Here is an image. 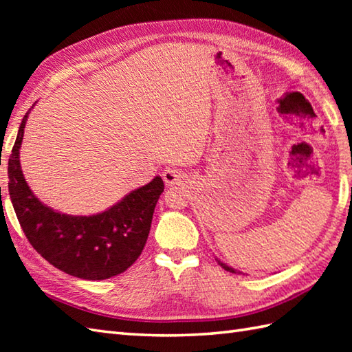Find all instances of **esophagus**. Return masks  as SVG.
Wrapping results in <instances>:
<instances>
[{
  "mask_svg": "<svg viewBox=\"0 0 352 352\" xmlns=\"http://www.w3.org/2000/svg\"><path fill=\"white\" fill-rule=\"evenodd\" d=\"M163 180L168 186H177V184H184V174L182 170L174 169V168H166L163 170Z\"/></svg>",
  "mask_w": 352,
  "mask_h": 352,
  "instance_id": "34e87169",
  "label": "esophagus"
}]
</instances>
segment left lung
Instances as JSON below:
<instances>
[{
    "mask_svg": "<svg viewBox=\"0 0 352 352\" xmlns=\"http://www.w3.org/2000/svg\"><path fill=\"white\" fill-rule=\"evenodd\" d=\"M216 261H218V263H219L223 269H226V271H228V272H233V274H243V272H241V271H237V269L228 266L227 263H223V261H222V260H219L218 257H216ZM243 275H246V274H243Z\"/></svg>",
    "mask_w": 352,
    "mask_h": 352,
    "instance_id": "8db88e82",
    "label": "left lung"
}]
</instances>
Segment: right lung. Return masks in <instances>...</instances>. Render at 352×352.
<instances>
[{"label": "right lung", "instance_id": "right-lung-1", "mask_svg": "<svg viewBox=\"0 0 352 352\" xmlns=\"http://www.w3.org/2000/svg\"><path fill=\"white\" fill-rule=\"evenodd\" d=\"M32 109L19 125L7 169L12 204L28 242L52 266L77 278L96 281L122 274L146 243L163 180L154 177L96 214L54 210L34 195L21 169L19 149Z\"/></svg>", "mask_w": 352, "mask_h": 352}]
</instances>
